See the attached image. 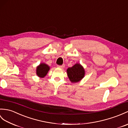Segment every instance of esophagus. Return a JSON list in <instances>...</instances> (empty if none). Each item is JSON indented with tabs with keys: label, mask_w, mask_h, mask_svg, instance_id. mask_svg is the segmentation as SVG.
Listing matches in <instances>:
<instances>
[{
	"label": "esophagus",
	"mask_w": 128,
	"mask_h": 128,
	"mask_svg": "<svg viewBox=\"0 0 128 128\" xmlns=\"http://www.w3.org/2000/svg\"><path fill=\"white\" fill-rule=\"evenodd\" d=\"M57 67L59 68H60V69H63L65 67V65H57Z\"/></svg>",
	"instance_id": "esophagus-1"
}]
</instances>
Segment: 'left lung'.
Instances as JSON below:
<instances>
[{
	"instance_id": "8db88e82",
	"label": "left lung",
	"mask_w": 128,
	"mask_h": 128,
	"mask_svg": "<svg viewBox=\"0 0 128 128\" xmlns=\"http://www.w3.org/2000/svg\"><path fill=\"white\" fill-rule=\"evenodd\" d=\"M70 81L72 83H76L84 78L85 71L84 67L80 64H75L73 66L69 68L66 70Z\"/></svg>"
}]
</instances>
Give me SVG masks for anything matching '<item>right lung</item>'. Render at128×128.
<instances>
[{
  "mask_svg": "<svg viewBox=\"0 0 128 128\" xmlns=\"http://www.w3.org/2000/svg\"><path fill=\"white\" fill-rule=\"evenodd\" d=\"M50 66L45 63H41L36 68V75L40 78H44L50 70Z\"/></svg>",
  "mask_w": 128,
  "mask_h": 128,
  "instance_id": "right-lung-1",
  "label": "right lung"
}]
</instances>
